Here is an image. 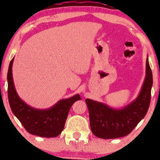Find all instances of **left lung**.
Returning a JSON list of instances; mask_svg holds the SVG:
<instances>
[{"label":"left lung","instance_id":"obj_1","mask_svg":"<svg viewBox=\"0 0 160 160\" xmlns=\"http://www.w3.org/2000/svg\"><path fill=\"white\" fill-rule=\"evenodd\" d=\"M153 85V74L148 58L146 76L141 92L135 100L120 109L102 102L86 99L92 133L103 139L117 138L128 135L146 115L149 108Z\"/></svg>","mask_w":160,"mask_h":160}]
</instances>
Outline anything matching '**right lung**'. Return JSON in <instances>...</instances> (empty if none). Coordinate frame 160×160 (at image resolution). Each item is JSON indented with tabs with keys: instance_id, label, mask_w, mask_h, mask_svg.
<instances>
[{
	"instance_id": "obj_1",
	"label": "right lung",
	"mask_w": 160,
	"mask_h": 160,
	"mask_svg": "<svg viewBox=\"0 0 160 160\" xmlns=\"http://www.w3.org/2000/svg\"><path fill=\"white\" fill-rule=\"evenodd\" d=\"M13 60L14 58L11 60L7 73V93L12 112L32 135L44 138L58 136L65 127L70 108L76 101L81 99L80 95L62 99L49 109H36L28 105L19 98L15 89L12 73Z\"/></svg>"
}]
</instances>
